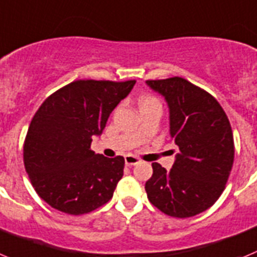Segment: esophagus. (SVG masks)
I'll list each match as a JSON object with an SVG mask.
<instances>
[{
    "label": "esophagus",
    "mask_w": 257,
    "mask_h": 257,
    "mask_svg": "<svg viewBox=\"0 0 257 257\" xmlns=\"http://www.w3.org/2000/svg\"><path fill=\"white\" fill-rule=\"evenodd\" d=\"M140 159L136 156H133V155H126L125 156V164L128 166H132V165H136V164L140 163Z\"/></svg>",
    "instance_id": "esophagus-1"
}]
</instances>
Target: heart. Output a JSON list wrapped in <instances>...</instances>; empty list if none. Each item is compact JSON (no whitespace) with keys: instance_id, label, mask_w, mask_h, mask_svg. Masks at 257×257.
I'll return each instance as SVG.
<instances>
[{"instance_id":"heart-1","label":"heart","mask_w":257,"mask_h":257,"mask_svg":"<svg viewBox=\"0 0 257 257\" xmlns=\"http://www.w3.org/2000/svg\"><path fill=\"white\" fill-rule=\"evenodd\" d=\"M151 106H160V102L154 96H142L140 98V108L151 107Z\"/></svg>"}]
</instances>
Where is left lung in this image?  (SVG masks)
Returning a JSON list of instances; mask_svg holds the SVG:
<instances>
[{"instance_id": "8db88e82", "label": "left lung", "mask_w": 257, "mask_h": 257, "mask_svg": "<svg viewBox=\"0 0 257 257\" xmlns=\"http://www.w3.org/2000/svg\"><path fill=\"white\" fill-rule=\"evenodd\" d=\"M146 84L165 98L170 137L179 149L169 172L152 163L147 197L164 214L191 218L211 207L225 188L234 160L229 120L211 94L183 78Z\"/></svg>"}]
</instances>
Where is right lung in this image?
Returning <instances> with one entry per match:
<instances>
[{"instance_id": "right-lung-1", "label": "right lung", "mask_w": 257, "mask_h": 257, "mask_svg": "<svg viewBox=\"0 0 257 257\" xmlns=\"http://www.w3.org/2000/svg\"><path fill=\"white\" fill-rule=\"evenodd\" d=\"M136 80H75L46 98L32 119L24 142V165L32 186L51 207L82 215L102 206L123 177L124 157L94 154L117 103Z\"/></svg>"}]
</instances>
